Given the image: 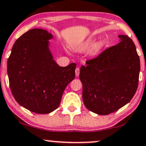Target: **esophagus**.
I'll return each mask as SVG.
<instances>
[{
    "label": "esophagus",
    "instance_id": "esophagus-1",
    "mask_svg": "<svg viewBox=\"0 0 146 146\" xmlns=\"http://www.w3.org/2000/svg\"><path fill=\"white\" fill-rule=\"evenodd\" d=\"M75 73H76V76H78L79 74H80V68H76V70H75Z\"/></svg>",
    "mask_w": 146,
    "mask_h": 146
}]
</instances>
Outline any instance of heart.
Segmentation results:
<instances>
[{"label": "heart", "mask_w": 146, "mask_h": 146, "mask_svg": "<svg viewBox=\"0 0 146 146\" xmlns=\"http://www.w3.org/2000/svg\"><path fill=\"white\" fill-rule=\"evenodd\" d=\"M93 42H94V40H93L87 41V42L84 44L83 48H84V49H87V48H89L90 46L92 45ZM104 42H103V41H100V42L95 43V44L93 46L92 50H91V53H92L93 54H95V53H98L99 51H100L101 50L104 48Z\"/></svg>", "instance_id": "heart-1"}]
</instances>
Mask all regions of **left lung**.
<instances>
[{
    "instance_id": "8db88e82",
    "label": "left lung",
    "mask_w": 146,
    "mask_h": 146,
    "mask_svg": "<svg viewBox=\"0 0 146 146\" xmlns=\"http://www.w3.org/2000/svg\"><path fill=\"white\" fill-rule=\"evenodd\" d=\"M86 62L80 68L82 100L89 110L100 115L114 112L128 104L137 89L139 57L129 36Z\"/></svg>"
}]
</instances>
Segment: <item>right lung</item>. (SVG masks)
Listing matches in <instances>:
<instances>
[{
	"instance_id": "1",
	"label": "right lung",
	"mask_w": 146,
	"mask_h": 146,
	"mask_svg": "<svg viewBox=\"0 0 146 146\" xmlns=\"http://www.w3.org/2000/svg\"><path fill=\"white\" fill-rule=\"evenodd\" d=\"M53 38L45 30H28L14 43L7 61L14 98L36 114H48L56 110L65 89L75 78V63L61 67L53 59L48 41Z\"/></svg>"
}]
</instances>
